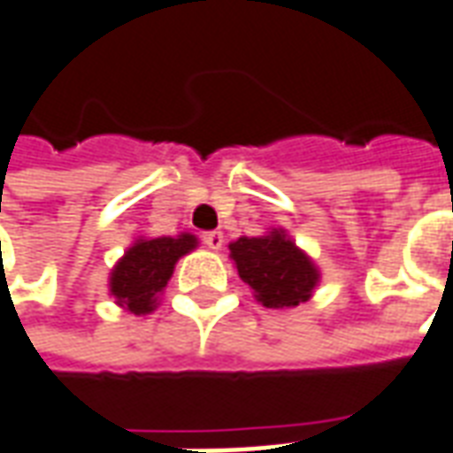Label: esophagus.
<instances>
[{"instance_id": "esophagus-1", "label": "esophagus", "mask_w": 453, "mask_h": 453, "mask_svg": "<svg viewBox=\"0 0 453 453\" xmlns=\"http://www.w3.org/2000/svg\"><path fill=\"white\" fill-rule=\"evenodd\" d=\"M223 242H226V235H223L220 230H211V233H205L203 235V245L208 250H220L223 248Z\"/></svg>"}]
</instances>
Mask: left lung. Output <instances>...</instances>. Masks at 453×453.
Wrapping results in <instances>:
<instances>
[{
  "label": "left lung",
  "mask_w": 453,
  "mask_h": 453,
  "mask_svg": "<svg viewBox=\"0 0 453 453\" xmlns=\"http://www.w3.org/2000/svg\"><path fill=\"white\" fill-rule=\"evenodd\" d=\"M227 250L240 280L250 284L255 299L267 309H294L309 302L321 281L314 259L284 227H270L257 237H237Z\"/></svg>",
  "instance_id": "obj_1"
}]
</instances>
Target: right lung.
Masks as SVG:
<instances>
[{"instance_id":"right-lung-1","label":"right lung","mask_w":453,"mask_h":453,"mask_svg":"<svg viewBox=\"0 0 453 453\" xmlns=\"http://www.w3.org/2000/svg\"><path fill=\"white\" fill-rule=\"evenodd\" d=\"M198 248L191 233L164 237H137L110 272V296L129 314H151L159 306V296L172 280L176 262Z\"/></svg>"}]
</instances>
